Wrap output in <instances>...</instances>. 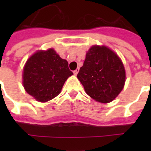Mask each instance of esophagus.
<instances>
[{
    "label": "esophagus",
    "mask_w": 151,
    "mask_h": 151,
    "mask_svg": "<svg viewBox=\"0 0 151 151\" xmlns=\"http://www.w3.org/2000/svg\"><path fill=\"white\" fill-rule=\"evenodd\" d=\"M78 72H79V68H77L75 70L73 71V73H74V75H77Z\"/></svg>",
    "instance_id": "esophagus-1"
}]
</instances>
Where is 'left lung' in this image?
<instances>
[{"mask_svg":"<svg viewBox=\"0 0 151 151\" xmlns=\"http://www.w3.org/2000/svg\"><path fill=\"white\" fill-rule=\"evenodd\" d=\"M78 80L90 97L110 103L122 92L125 71L117 55L105 46H92L78 73Z\"/></svg>","mask_w":151,"mask_h":151,"instance_id":"left-lung-1","label":"left lung"}]
</instances>
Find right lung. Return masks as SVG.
I'll use <instances>...</instances> for the list:
<instances>
[{
    "label": "right lung",
    "mask_w": 151,
    "mask_h": 151,
    "mask_svg": "<svg viewBox=\"0 0 151 151\" xmlns=\"http://www.w3.org/2000/svg\"><path fill=\"white\" fill-rule=\"evenodd\" d=\"M72 74L68 62L61 59L54 49L39 51L25 65L23 86L37 101L47 102L60 93L65 81Z\"/></svg>",
    "instance_id": "right-lung-1"
}]
</instances>
